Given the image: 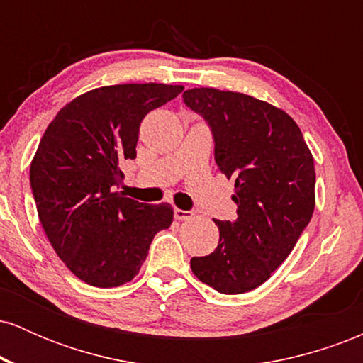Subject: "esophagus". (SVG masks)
<instances>
[{"label":"esophagus","mask_w":363,"mask_h":363,"mask_svg":"<svg viewBox=\"0 0 363 363\" xmlns=\"http://www.w3.org/2000/svg\"><path fill=\"white\" fill-rule=\"evenodd\" d=\"M174 216H176L177 220H189V218H193V211H187V210H181V208H176V210H174Z\"/></svg>","instance_id":"34e87169"}]
</instances>
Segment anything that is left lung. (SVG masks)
Instances as JSON below:
<instances>
[{"mask_svg":"<svg viewBox=\"0 0 363 363\" xmlns=\"http://www.w3.org/2000/svg\"><path fill=\"white\" fill-rule=\"evenodd\" d=\"M205 118L215 162L234 179L237 220H215L220 240L191 269L220 294L262 285L289 257L315 206L314 158L301 128L285 111L239 91L191 89L182 94Z\"/></svg>","mask_w":363,"mask_h":363,"instance_id":"obj_1","label":"left lung"}]
</instances>
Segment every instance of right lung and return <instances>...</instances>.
I'll use <instances>...</instances> for the list:
<instances>
[{
  "mask_svg": "<svg viewBox=\"0 0 363 363\" xmlns=\"http://www.w3.org/2000/svg\"><path fill=\"white\" fill-rule=\"evenodd\" d=\"M182 85L101 86L66 104L30 164L37 213L60 259L82 281L112 289L140 273L157 232L174 218L167 203L126 198L121 164L136 158L140 124Z\"/></svg>",
  "mask_w": 363,
  "mask_h": 363,
  "instance_id": "obj_1",
  "label": "right lung"
}]
</instances>
